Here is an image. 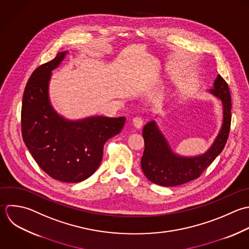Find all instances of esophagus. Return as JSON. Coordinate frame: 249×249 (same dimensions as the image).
I'll return each mask as SVG.
<instances>
[{
  "mask_svg": "<svg viewBox=\"0 0 249 249\" xmlns=\"http://www.w3.org/2000/svg\"><path fill=\"white\" fill-rule=\"evenodd\" d=\"M132 122H133L134 127L137 128V129H141V128L142 127V125H143V120H142V118H140V117H135V118H133Z\"/></svg>",
  "mask_w": 249,
  "mask_h": 249,
  "instance_id": "esophagus-1",
  "label": "esophagus"
}]
</instances>
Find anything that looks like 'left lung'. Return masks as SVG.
Here are the masks:
<instances>
[{
  "label": "left lung",
  "instance_id": "left-lung-1",
  "mask_svg": "<svg viewBox=\"0 0 249 249\" xmlns=\"http://www.w3.org/2000/svg\"><path fill=\"white\" fill-rule=\"evenodd\" d=\"M218 98L222 105V125L210 148L198 155L185 156L176 152L166 136L160 130L156 120L146 123L142 130L144 151L141 160L142 170L151 182L172 187L196 179L223 150L231 125V96L228 84L221 75H217L213 86L207 90ZM159 114L155 116L157 119Z\"/></svg>",
  "mask_w": 249,
  "mask_h": 249
}]
</instances>
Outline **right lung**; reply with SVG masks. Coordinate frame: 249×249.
<instances>
[{
    "label": "right lung",
    "instance_id": "1",
    "mask_svg": "<svg viewBox=\"0 0 249 249\" xmlns=\"http://www.w3.org/2000/svg\"><path fill=\"white\" fill-rule=\"evenodd\" d=\"M67 54L59 52L32 73L23 94L21 126L23 141L40 169L54 179L75 183L96 172L105 142L121 132L126 118L93 115L72 120L54 109L49 83Z\"/></svg>",
    "mask_w": 249,
    "mask_h": 249
}]
</instances>
